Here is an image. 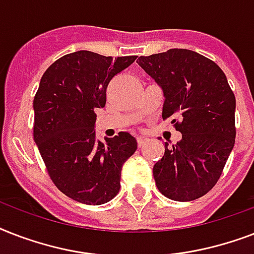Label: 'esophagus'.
<instances>
[{
  "label": "esophagus",
  "mask_w": 254,
  "mask_h": 254,
  "mask_svg": "<svg viewBox=\"0 0 254 254\" xmlns=\"http://www.w3.org/2000/svg\"><path fill=\"white\" fill-rule=\"evenodd\" d=\"M146 141L147 139L145 138V137H141V135H138V137H137V143H138V146H143Z\"/></svg>",
  "instance_id": "esophagus-1"
}]
</instances>
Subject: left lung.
<instances>
[{
    "instance_id": "8db88e82",
    "label": "left lung",
    "mask_w": 254,
    "mask_h": 254,
    "mask_svg": "<svg viewBox=\"0 0 254 254\" xmlns=\"http://www.w3.org/2000/svg\"><path fill=\"white\" fill-rule=\"evenodd\" d=\"M145 72L163 91L162 119L182 133L153 167L159 192L171 200L203 196L217 183L235 145L236 99L223 69L186 49L139 57Z\"/></svg>"
}]
</instances>
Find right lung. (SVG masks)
Instances as JSON below:
<instances>
[{
  "mask_svg": "<svg viewBox=\"0 0 254 254\" xmlns=\"http://www.w3.org/2000/svg\"><path fill=\"white\" fill-rule=\"evenodd\" d=\"M135 59L81 50L54 62L41 79L34 97V141L54 185L79 203L112 200L124 162L137 150L127 131L105 142L95 133V112L105 107L109 81Z\"/></svg>",
  "mask_w": 254,
  "mask_h": 254,
  "instance_id": "1",
  "label": "right lung"
}]
</instances>
